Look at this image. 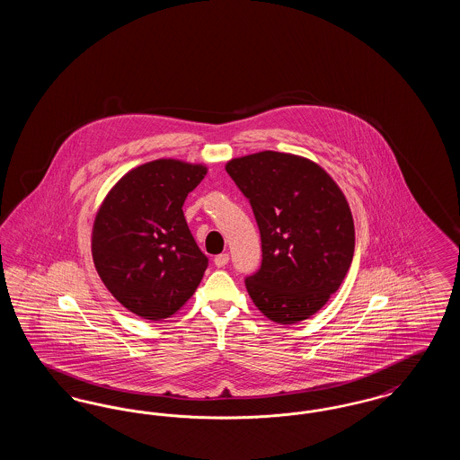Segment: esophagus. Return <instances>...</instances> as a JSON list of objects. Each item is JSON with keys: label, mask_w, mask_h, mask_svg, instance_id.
Returning a JSON list of instances; mask_svg holds the SVG:
<instances>
[{"label": "esophagus", "mask_w": 460, "mask_h": 460, "mask_svg": "<svg viewBox=\"0 0 460 460\" xmlns=\"http://www.w3.org/2000/svg\"><path fill=\"white\" fill-rule=\"evenodd\" d=\"M227 262H229V255H227V253H220V255H217V257L214 259L216 267H226Z\"/></svg>", "instance_id": "1"}]
</instances>
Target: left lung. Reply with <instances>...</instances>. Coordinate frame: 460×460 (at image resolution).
Returning a JSON list of instances; mask_svg holds the SVG:
<instances>
[{"mask_svg":"<svg viewBox=\"0 0 460 460\" xmlns=\"http://www.w3.org/2000/svg\"><path fill=\"white\" fill-rule=\"evenodd\" d=\"M226 171L261 229L262 265L244 279L250 298L278 324L305 321L350 269L355 227L347 198L321 165L298 155H246Z\"/></svg>","mask_w":460,"mask_h":460,"instance_id":"left-lung-1","label":"left lung"}]
</instances>
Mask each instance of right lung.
<instances>
[{"label":"right lung","mask_w":460,"mask_h":460,"mask_svg":"<svg viewBox=\"0 0 460 460\" xmlns=\"http://www.w3.org/2000/svg\"><path fill=\"white\" fill-rule=\"evenodd\" d=\"M205 175L201 164L158 158L122 175L96 212V272L113 298L143 319L172 317L205 274L208 259L182 214Z\"/></svg>","instance_id":"1"}]
</instances>
